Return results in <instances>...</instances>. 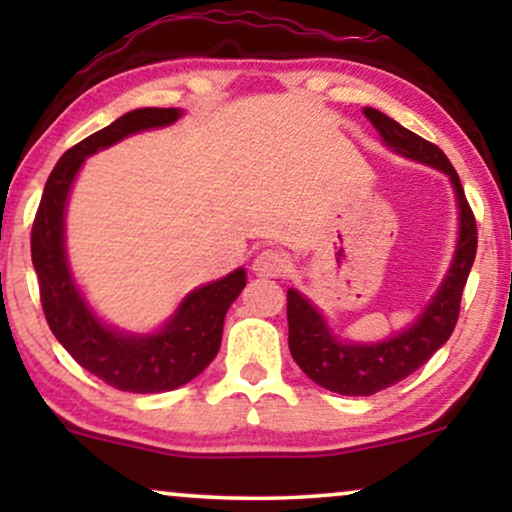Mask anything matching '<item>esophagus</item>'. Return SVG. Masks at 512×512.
Wrapping results in <instances>:
<instances>
[{"label": "esophagus", "mask_w": 512, "mask_h": 512, "mask_svg": "<svg viewBox=\"0 0 512 512\" xmlns=\"http://www.w3.org/2000/svg\"><path fill=\"white\" fill-rule=\"evenodd\" d=\"M286 254L279 249H263L261 254L254 258V265L251 270L256 272L258 277H282L286 272Z\"/></svg>", "instance_id": "esophagus-1"}]
</instances>
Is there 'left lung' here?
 <instances>
[{
	"label": "left lung",
	"mask_w": 512,
	"mask_h": 512,
	"mask_svg": "<svg viewBox=\"0 0 512 512\" xmlns=\"http://www.w3.org/2000/svg\"><path fill=\"white\" fill-rule=\"evenodd\" d=\"M363 114L380 132L384 146L398 156L415 163L436 167L450 177L454 200L459 209L457 247L450 268L440 282L436 296L424 305L422 314L403 331L377 342H352L331 331L324 314L298 289L286 291V317H289V349L300 370L319 387L342 396H373L377 391L394 387L396 382L422 368L450 338L459 319V303L468 272L473 268L478 249L475 216L468 207L459 174L436 144L426 142L415 132L382 111L363 109Z\"/></svg>",
	"instance_id": "1"
}]
</instances>
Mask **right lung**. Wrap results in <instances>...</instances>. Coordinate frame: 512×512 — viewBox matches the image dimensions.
Listing matches in <instances>:
<instances>
[{
	"instance_id": "right-lung-1",
	"label": "right lung",
	"mask_w": 512,
	"mask_h": 512,
	"mask_svg": "<svg viewBox=\"0 0 512 512\" xmlns=\"http://www.w3.org/2000/svg\"><path fill=\"white\" fill-rule=\"evenodd\" d=\"M184 116L181 109H135L72 146L53 167L32 226V265L39 277L48 326L74 361L121 391L160 394L198 377L221 347L223 319L247 284L237 268L202 284L153 333H128L97 317L69 268L65 214L74 179L88 156L137 132L165 128Z\"/></svg>"
}]
</instances>
